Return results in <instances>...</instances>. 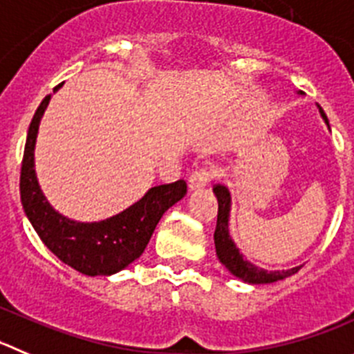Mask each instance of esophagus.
<instances>
[{"label": "esophagus", "mask_w": 354, "mask_h": 354, "mask_svg": "<svg viewBox=\"0 0 354 354\" xmlns=\"http://www.w3.org/2000/svg\"><path fill=\"white\" fill-rule=\"evenodd\" d=\"M211 176H213V171L211 169L194 171V173L190 174V178H188V190H190V192H196V190L204 188L209 183Z\"/></svg>", "instance_id": "34e87169"}]
</instances>
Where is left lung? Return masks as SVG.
Returning <instances> with one entry per match:
<instances>
[{"instance_id":"obj_1","label":"left lung","mask_w":354,"mask_h":354,"mask_svg":"<svg viewBox=\"0 0 354 354\" xmlns=\"http://www.w3.org/2000/svg\"><path fill=\"white\" fill-rule=\"evenodd\" d=\"M297 94H300V92H297ZM316 108H318L323 122H325L326 127H328L330 131V124L325 111L322 110L319 104H316ZM213 194L218 201V218L216 229H214V248H216V257L232 276H236L241 281L248 283V285H267V283H276L279 281V279H285V277L292 276V274H295L297 270L302 267L297 266L286 270H267L244 259V255L239 252V248L236 246L229 230L230 209H232V196H230V190L225 185L220 183L214 185Z\"/></svg>"}]
</instances>
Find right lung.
Wrapping results in <instances>:
<instances>
[{
    "label": "right lung",
    "instance_id": "right-lung-1",
    "mask_svg": "<svg viewBox=\"0 0 354 354\" xmlns=\"http://www.w3.org/2000/svg\"><path fill=\"white\" fill-rule=\"evenodd\" d=\"M50 99L52 94L43 99L29 125L21 173L22 207L39 239L61 262L85 276H111L140 259L162 214L185 197L187 183L178 180L151 187L138 203L101 222H77L61 214L43 194L35 169L39 122Z\"/></svg>",
    "mask_w": 354,
    "mask_h": 354
}]
</instances>
